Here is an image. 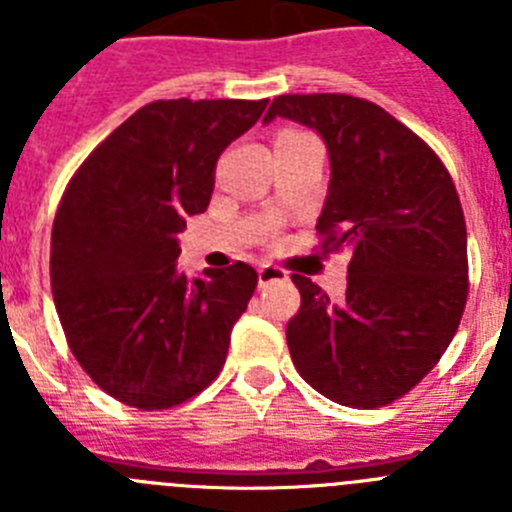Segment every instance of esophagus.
<instances>
[{"instance_id": "34e87169", "label": "esophagus", "mask_w": 512, "mask_h": 512, "mask_svg": "<svg viewBox=\"0 0 512 512\" xmlns=\"http://www.w3.org/2000/svg\"><path fill=\"white\" fill-rule=\"evenodd\" d=\"M282 279H287V271L279 269V266H271V264L259 266V287H269V284L282 282Z\"/></svg>"}]
</instances>
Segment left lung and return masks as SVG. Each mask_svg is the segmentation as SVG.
Returning <instances> with one entry per match:
<instances>
[{
  "label": "left lung",
  "mask_w": 512,
  "mask_h": 512,
  "mask_svg": "<svg viewBox=\"0 0 512 512\" xmlns=\"http://www.w3.org/2000/svg\"><path fill=\"white\" fill-rule=\"evenodd\" d=\"M295 120L323 138L330 182L323 251H351L348 287L330 302L295 274L287 323L300 377L348 408L410 392L449 348L467 305V225L441 158L379 104L351 94H282L264 122Z\"/></svg>",
  "instance_id": "1"
}]
</instances>
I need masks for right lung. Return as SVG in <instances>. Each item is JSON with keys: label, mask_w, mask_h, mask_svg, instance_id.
Returning <instances> with one entry per match:
<instances>
[{"label": "right lung", "mask_w": 512, "mask_h": 512, "mask_svg": "<svg viewBox=\"0 0 512 512\" xmlns=\"http://www.w3.org/2000/svg\"><path fill=\"white\" fill-rule=\"evenodd\" d=\"M269 99H158L89 153L58 205L51 289L81 369L115 400L164 410L220 374L259 274L243 261L189 279L179 233L207 210L217 158Z\"/></svg>", "instance_id": "right-lung-1"}]
</instances>
